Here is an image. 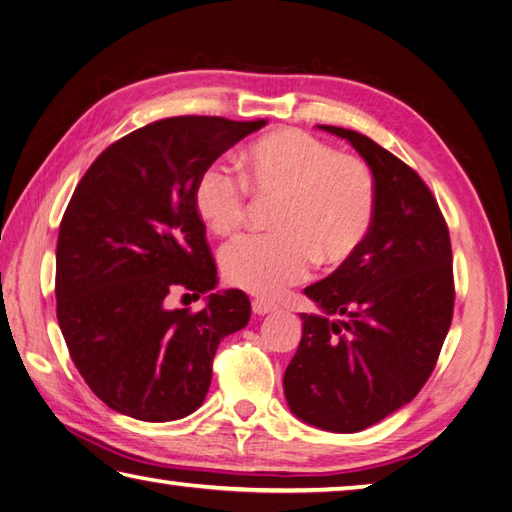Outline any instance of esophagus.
<instances>
[{"mask_svg":"<svg viewBox=\"0 0 512 512\" xmlns=\"http://www.w3.org/2000/svg\"><path fill=\"white\" fill-rule=\"evenodd\" d=\"M252 309L256 316H265V314H271V311H276L278 305H274V302H269V300H263V298H256V300H252Z\"/></svg>","mask_w":512,"mask_h":512,"instance_id":"1","label":"esophagus"}]
</instances>
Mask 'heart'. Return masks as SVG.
I'll return each instance as SVG.
<instances>
[{"label": "heart", "instance_id": "obj_1", "mask_svg": "<svg viewBox=\"0 0 512 512\" xmlns=\"http://www.w3.org/2000/svg\"><path fill=\"white\" fill-rule=\"evenodd\" d=\"M243 176L210 165L194 185V207L216 236L241 229L260 203L271 210L269 236H245L221 252L223 276L256 296H278L314 263L340 265L367 241L375 218V179L358 156L302 130H278L241 154Z\"/></svg>", "mask_w": 512, "mask_h": 512}]
</instances>
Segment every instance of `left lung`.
I'll use <instances>...</instances> for the list:
<instances>
[{"mask_svg": "<svg viewBox=\"0 0 512 512\" xmlns=\"http://www.w3.org/2000/svg\"><path fill=\"white\" fill-rule=\"evenodd\" d=\"M349 141L375 179V218L356 254L305 296L302 338L283 378L298 420L358 433L409 404L435 369L453 320L451 236L431 190L398 156L360 132Z\"/></svg>", "mask_w": 512, "mask_h": 512, "instance_id": "1", "label": "left lung"}]
</instances>
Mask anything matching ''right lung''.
<instances>
[{
    "mask_svg": "<svg viewBox=\"0 0 512 512\" xmlns=\"http://www.w3.org/2000/svg\"><path fill=\"white\" fill-rule=\"evenodd\" d=\"M267 121L172 117L125 134L83 174L57 238V320L81 378L112 411L172 422L203 404L218 344L252 305L218 285L194 207L201 172ZM176 288L207 293L192 315Z\"/></svg>",
    "mask_w": 512,
    "mask_h": 512,
    "instance_id": "1",
    "label": "right lung"
}]
</instances>
